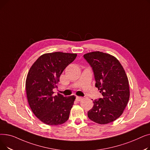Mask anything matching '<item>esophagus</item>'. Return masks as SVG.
Here are the masks:
<instances>
[{"mask_svg": "<svg viewBox=\"0 0 150 150\" xmlns=\"http://www.w3.org/2000/svg\"><path fill=\"white\" fill-rule=\"evenodd\" d=\"M76 100L77 101H81V100H82V97H81L76 96Z\"/></svg>", "mask_w": 150, "mask_h": 150, "instance_id": "obj_1", "label": "esophagus"}]
</instances>
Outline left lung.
<instances>
[{
	"mask_svg": "<svg viewBox=\"0 0 150 150\" xmlns=\"http://www.w3.org/2000/svg\"><path fill=\"white\" fill-rule=\"evenodd\" d=\"M83 57L92 68L96 87L103 97L93 101V106L88 112L89 119L101 125L114 122L123 114L129 98L125 71L119 60L108 53L97 51Z\"/></svg>",
	"mask_w": 150,
	"mask_h": 150,
	"instance_id": "8db88e82",
	"label": "left lung"
}]
</instances>
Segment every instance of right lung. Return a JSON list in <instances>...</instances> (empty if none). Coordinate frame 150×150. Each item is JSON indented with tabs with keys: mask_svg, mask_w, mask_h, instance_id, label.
I'll list each match as a JSON object with an SVG mask.
<instances>
[{
	"mask_svg": "<svg viewBox=\"0 0 150 150\" xmlns=\"http://www.w3.org/2000/svg\"><path fill=\"white\" fill-rule=\"evenodd\" d=\"M76 53H45L34 62L27 74L25 88L31 111L42 122L59 125L69 117L75 97L53 95L59 77L65 68L76 58Z\"/></svg>",
	"mask_w": 150,
	"mask_h": 150,
	"instance_id": "1",
	"label": "right lung"
}]
</instances>
